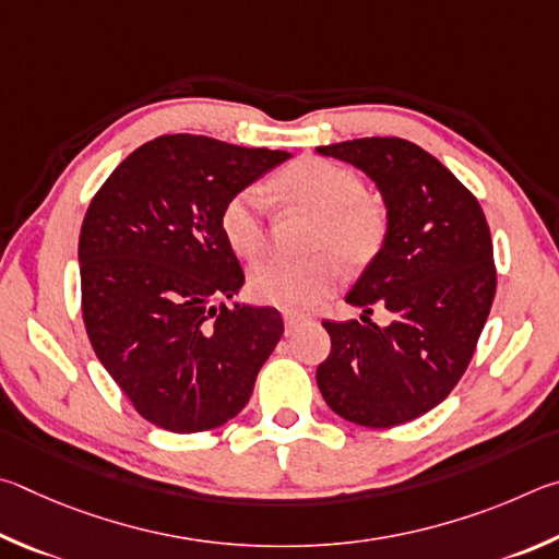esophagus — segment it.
Instances as JSON below:
<instances>
[{"label":"esophagus","mask_w":559,"mask_h":559,"mask_svg":"<svg viewBox=\"0 0 559 559\" xmlns=\"http://www.w3.org/2000/svg\"><path fill=\"white\" fill-rule=\"evenodd\" d=\"M282 319H285V334H287V336L295 334V331L307 321L305 317H299V314H285Z\"/></svg>","instance_id":"obj_1"}]
</instances>
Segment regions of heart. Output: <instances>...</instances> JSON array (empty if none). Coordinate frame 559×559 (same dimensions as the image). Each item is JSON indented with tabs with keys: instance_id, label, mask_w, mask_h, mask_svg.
<instances>
[{
	"instance_id": "obj_1",
	"label": "heart",
	"mask_w": 559,
	"mask_h": 559,
	"mask_svg": "<svg viewBox=\"0 0 559 559\" xmlns=\"http://www.w3.org/2000/svg\"><path fill=\"white\" fill-rule=\"evenodd\" d=\"M282 203L317 218L309 260H264L250 272V292L262 305L305 314L324 301L341 280V264L360 270L378 258L388 238V211L366 193L360 176L321 156H305L272 176ZM267 199L260 186H245L225 201L221 230L242 260L260 258L267 245Z\"/></svg>"
}]
</instances>
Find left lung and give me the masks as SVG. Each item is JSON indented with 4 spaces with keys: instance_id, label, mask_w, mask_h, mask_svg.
<instances>
[{
    "instance_id": "1",
    "label": "left lung",
    "mask_w": 559,
    "mask_h": 559,
    "mask_svg": "<svg viewBox=\"0 0 559 559\" xmlns=\"http://www.w3.org/2000/svg\"><path fill=\"white\" fill-rule=\"evenodd\" d=\"M317 152L364 171L388 211L383 250L346 295L364 317L324 321L331 354L317 383L348 423L403 425L442 403L474 356L496 297L486 215L442 162L400 136ZM373 306L394 314L388 328L367 319Z\"/></svg>"
}]
</instances>
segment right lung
I'll return each mask as SVG.
<instances>
[{"mask_svg": "<svg viewBox=\"0 0 559 559\" xmlns=\"http://www.w3.org/2000/svg\"><path fill=\"white\" fill-rule=\"evenodd\" d=\"M289 156L201 134L156 136L87 205L78 242L87 338L152 425L205 432L248 405L285 324L272 307L213 305L245 282L221 211Z\"/></svg>", "mask_w": 559, "mask_h": 559, "instance_id": "right-lung-1", "label": "right lung"}]
</instances>
